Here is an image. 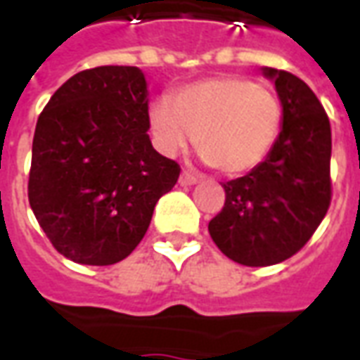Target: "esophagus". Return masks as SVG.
I'll return each instance as SVG.
<instances>
[{"instance_id": "esophagus-1", "label": "esophagus", "mask_w": 360, "mask_h": 360, "mask_svg": "<svg viewBox=\"0 0 360 360\" xmlns=\"http://www.w3.org/2000/svg\"><path fill=\"white\" fill-rule=\"evenodd\" d=\"M197 182H199V176L191 174L188 170H184L182 174H180V180H178V184H180L182 188H191V186H195Z\"/></svg>"}]
</instances>
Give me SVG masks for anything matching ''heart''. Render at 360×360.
<instances>
[{
    "mask_svg": "<svg viewBox=\"0 0 360 360\" xmlns=\"http://www.w3.org/2000/svg\"><path fill=\"white\" fill-rule=\"evenodd\" d=\"M281 102L271 89L241 75H216L178 89L150 110V129L167 155L195 140L201 158L221 174L252 170L281 131Z\"/></svg>",
    "mask_w": 360,
    "mask_h": 360,
    "instance_id": "1",
    "label": "heart"
}]
</instances>
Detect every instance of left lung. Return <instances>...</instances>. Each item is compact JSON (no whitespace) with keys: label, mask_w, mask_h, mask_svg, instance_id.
I'll return each mask as SVG.
<instances>
[{"label":"left lung","mask_w":360,"mask_h":360,"mask_svg":"<svg viewBox=\"0 0 360 360\" xmlns=\"http://www.w3.org/2000/svg\"><path fill=\"white\" fill-rule=\"evenodd\" d=\"M283 117L271 151L248 174L224 184L226 202L209 221L216 247L250 267L273 266L311 239L330 205V121L296 75L262 68Z\"/></svg>","instance_id":"8db88e82"}]
</instances>
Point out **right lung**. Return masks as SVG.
Returning <instances> with one entry per match:
<instances>
[{
	"mask_svg": "<svg viewBox=\"0 0 360 360\" xmlns=\"http://www.w3.org/2000/svg\"><path fill=\"white\" fill-rule=\"evenodd\" d=\"M148 94L140 68H93L70 77L37 119L30 207L68 260L127 258L180 176L151 146Z\"/></svg>",
	"mask_w": 360,
	"mask_h": 360,
	"instance_id": "right-lung-1",
	"label": "right lung"
}]
</instances>
